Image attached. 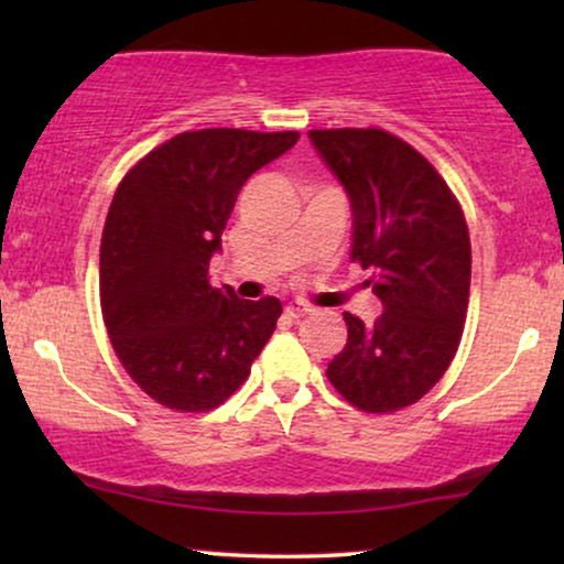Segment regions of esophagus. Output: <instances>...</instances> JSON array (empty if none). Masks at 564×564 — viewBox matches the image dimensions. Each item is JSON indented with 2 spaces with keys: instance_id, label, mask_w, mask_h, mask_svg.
I'll return each instance as SVG.
<instances>
[{
  "instance_id": "34e87169",
  "label": "esophagus",
  "mask_w": 564,
  "mask_h": 564,
  "mask_svg": "<svg viewBox=\"0 0 564 564\" xmlns=\"http://www.w3.org/2000/svg\"><path fill=\"white\" fill-rule=\"evenodd\" d=\"M284 311H288L290 318H305V315L313 313V307L305 305V303H288V307H284Z\"/></svg>"
}]
</instances>
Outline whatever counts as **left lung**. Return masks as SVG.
Returning <instances> with one entry per match:
<instances>
[{
	"mask_svg": "<svg viewBox=\"0 0 564 564\" xmlns=\"http://www.w3.org/2000/svg\"><path fill=\"white\" fill-rule=\"evenodd\" d=\"M351 203V261L372 269L382 315L344 313L349 338L328 380L367 413L419 403L457 354L473 249L465 213L413 145L380 128L311 130Z\"/></svg>",
	"mask_w": 564,
	"mask_h": 564,
	"instance_id": "8db88e82",
	"label": "left lung"
}]
</instances>
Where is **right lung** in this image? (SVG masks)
Segmentation results:
<instances>
[{"mask_svg": "<svg viewBox=\"0 0 564 564\" xmlns=\"http://www.w3.org/2000/svg\"><path fill=\"white\" fill-rule=\"evenodd\" d=\"M300 133L189 130L122 176L99 249V300L133 382L180 413L218 408L246 382L274 334L276 297L238 300L207 280L246 180Z\"/></svg>", "mask_w": 564, "mask_h": 564, "instance_id": "add662e5", "label": "right lung"}]
</instances>
